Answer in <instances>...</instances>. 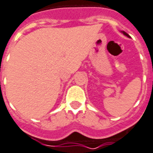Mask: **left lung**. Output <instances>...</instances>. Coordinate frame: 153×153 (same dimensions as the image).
<instances>
[{
    "label": "left lung",
    "mask_w": 153,
    "mask_h": 153,
    "mask_svg": "<svg viewBox=\"0 0 153 153\" xmlns=\"http://www.w3.org/2000/svg\"><path fill=\"white\" fill-rule=\"evenodd\" d=\"M123 34H124V35H125V36H127V37H130V36H129V35L127 34V33H126L125 31H123Z\"/></svg>",
    "instance_id": "8db88e82"
}]
</instances>
